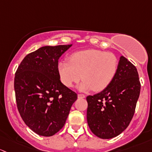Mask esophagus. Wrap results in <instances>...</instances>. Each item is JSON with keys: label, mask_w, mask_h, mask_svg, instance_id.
<instances>
[{"label": "esophagus", "mask_w": 152, "mask_h": 152, "mask_svg": "<svg viewBox=\"0 0 152 152\" xmlns=\"http://www.w3.org/2000/svg\"><path fill=\"white\" fill-rule=\"evenodd\" d=\"M77 97L79 98V99H83V98L86 97V95L82 94H79L77 95Z\"/></svg>", "instance_id": "obj_1"}]
</instances>
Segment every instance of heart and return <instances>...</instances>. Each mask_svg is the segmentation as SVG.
Listing matches in <instances>:
<instances>
[{
	"label": "heart",
	"mask_w": 152,
	"mask_h": 152,
	"mask_svg": "<svg viewBox=\"0 0 152 152\" xmlns=\"http://www.w3.org/2000/svg\"><path fill=\"white\" fill-rule=\"evenodd\" d=\"M118 68V60L111 53L96 49L77 51L70 56L69 61H60L57 70L61 81L71 88L82 78L78 88L81 91L104 90L113 80Z\"/></svg>",
	"instance_id": "1"
}]
</instances>
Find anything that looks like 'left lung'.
Segmentation results:
<instances>
[{
	"label": "left lung",
	"mask_w": 152,
	"mask_h": 152,
	"mask_svg": "<svg viewBox=\"0 0 152 152\" xmlns=\"http://www.w3.org/2000/svg\"><path fill=\"white\" fill-rule=\"evenodd\" d=\"M140 91L137 69L121 56L112 83L86 97L87 121L91 132L99 138L110 139L124 131L133 117Z\"/></svg>",
	"instance_id": "obj_1"
}]
</instances>
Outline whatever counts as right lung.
Here are the masks:
<instances>
[{
  "label": "right lung",
  "mask_w": 152,
  "mask_h": 152,
  "mask_svg": "<svg viewBox=\"0 0 152 152\" xmlns=\"http://www.w3.org/2000/svg\"><path fill=\"white\" fill-rule=\"evenodd\" d=\"M72 45L44 46L24 58L15 73L18 109L26 124L49 137L64 126L77 95L60 80L58 59Z\"/></svg>",
  "instance_id": "add662e5"
}]
</instances>
